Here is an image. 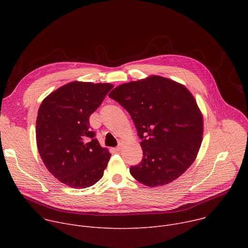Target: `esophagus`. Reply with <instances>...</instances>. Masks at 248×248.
<instances>
[{
	"label": "esophagus",
	"mask_w": 248,
	"mask_h": 248,
	"mask_svg": "<svg viewBox=\"0 0 248 248\" xmlns=\"http://www.w3.org/2000/svg\"><path fill=\"white\" fill-rule=\"evenodd\" d=\"M122 147H123V142H120L119 143V145L116 147V151H121V149H122Z\"/></svg>",
	"instance_id": "esophagus-1"
}]
</instances>
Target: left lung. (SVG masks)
<instances>
[{
  "label": "left lung",
  "instance_id": "obj_1",
  "mask_svg": "<svg viewBox=\"0 0 248 248\" xmlns=\"http://www.w3.org/2000/svg\"><path fill=\"white\" fill-rule=\"evenodd\" d=\"M109 97L128 112L141 139L142 160L129 169L136 181L164 186L190 167L202 142L203 118L186 86L152 76L122 84Z\"/></svg>",
  "mask_w": 248,
  "mask_h": 248
}]
</instances>
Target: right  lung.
<instances>
[{
  "label": "right lung",
  "instance_id": "right-lung-1",
  "mask_svg": "<svg viewBox=\"0 0 248 248\" xmlns=\"http://www.w3.org/2000/svg\"><path fill=\"white\" fill-rule=\"evenodd\" d=\"M114 86L75 81L48 95L36 120V142L48 170L62 184L86 188L102 179L111 154L91 130L90 115Z\"/></svg>",
  "mask_w": 248,
  "mask_h": 248
}]
</instances>
